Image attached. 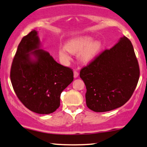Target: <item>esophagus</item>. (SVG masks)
Segmentation results:
<instances>
[{
	"label": "esophagus",
	"instance_id": "esophagus-1",
	"mask_svg": "<svg viewBox=\"0 0 147 147\" xmlns=\"http://www.w3.org/2000/svg\"><path fill=\"white\" fill-rule=\"evenodd\" d=\"M78 76H79V74H78V72L76 71H74V78H77L78 77Z\"/></svg>",
	"mask_w": 147,
	"mask_h": 147
}]
</instances>
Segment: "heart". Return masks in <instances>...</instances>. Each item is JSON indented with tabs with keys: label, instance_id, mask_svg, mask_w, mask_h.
I'll return each instance as SVG.
<instances>
[{
	"label": "heart",
	"instance_id": "b5f03b06",
	"mask_svg": "<svg viewBox=\"0 0 147 147\" xmlns=\"http://www.w3.org/2000/svg\"><path fill=\"white\" fill-rule=\"evenodd\" d=\"M103 47L100 40H93L89 36H80L70 39L65 45L59 49V57L63 60H69V53L78 54V59L82 63L92 61L98 55Z\"/></svg>",
	"mask_w": 147,
	"mask_h": 147
}]
</instances>
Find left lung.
Wrapping results in <instances>:
<instances>
[{
    "label": "left lung",
    "instance_id": "left-lung-1",
    "mask_svg": "<svg viewBox=\"0 0 147 147\" xmlns=\"http://www.w3.org/2000/svg\"><path fill=\"white\" fill-rule=\"evenodd\" d=\"M140 70L132 43L121 37L80 71L86 87V105L96 112H108L123 106L139 79Z\"/></svg>",
    "mask_w": 147,
    "mask_h": 147
}]
</instances>
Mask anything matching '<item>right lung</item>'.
I'll use <instances>...</instances> for the list:
<instances>
[{"label": "right lung", "mask_w": 147, "mask_h": 147, "mask_svg": "<svg viewBox=\"0 0 147 147\" xmlns=\"http://www.w3.org/2000/svg\"><path fill=\"white\" fill-rule=\"evenodd\" d=\"M42 48L36 30L22 39L12 63L11 80L18 98L28 109L48 114L59 107L61 92L73 82L74 73Z\"/></svg>", "instance_id": "1"}]
</instances>
